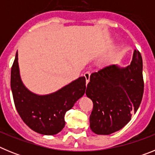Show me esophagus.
I'll list each match as a JSON object with an SVG mask.
<instances>
[{"label":"esophagus","mask_w":155,"mask_h":155,"mask_svg":"<svg viewBox=\"0 0 155 155\" xmlns=\"http://www.w3.org/2000/svg\"><path fill=\"white\" fill-rule=\"evenodd\" d=\"M90 75H91V74L89 73V72H85L84 74V78H85V80H86V84H87L88 82H89L90 81Z\"/></svg>","instance_id":"34e87169"}]
</instances>
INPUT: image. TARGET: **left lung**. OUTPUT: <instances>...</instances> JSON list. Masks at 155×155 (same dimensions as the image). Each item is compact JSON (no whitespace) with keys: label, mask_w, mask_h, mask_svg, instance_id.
Listing matches in <instances>:
<instances>
[{"label":"left lung","mask_w":155,"mask_h":155,"mask_svg":"<svg viewBox=\"0 0 155 155\" xmlns=\"http://www.w3.org/2000/svg\"><path fill=\"white\" fill-rule=\"evenodd\" d=\"M143 87V61L138 50L127 68L112 64L91 74L86 89V95L93 102L91 130L109 135L125 127L140 105Z\"/></svg>","instance_id":"1"}]
</instances>
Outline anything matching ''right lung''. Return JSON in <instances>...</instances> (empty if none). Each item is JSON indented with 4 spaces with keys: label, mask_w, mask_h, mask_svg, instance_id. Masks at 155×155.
<instances>
[{
    "label": "right lung",
    "mask_w": 155,
    "mask_h": 155,
    "mask_svg": "<svg viewBox=\"0 0 155 155\" xmlns=\"http://www.w3.org/2000/svg\"><path fill=\"white\" fill-rule=\"evenodd\" d=\"M11 87L15 108L25 124L36 133L54 135L65 126L66 113L85 92L86 80L81 77L53 94L37 95L21 82L17 51L11 71Z\"/></svg>",
    "instance_id": "obj_1"
}]
</instances>
